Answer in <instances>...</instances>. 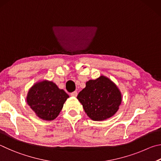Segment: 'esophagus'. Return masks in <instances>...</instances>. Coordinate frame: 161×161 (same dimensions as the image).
Listing matches in <instances>:
<instances>
[{
  "instance_id": "obj_1",
  "label": "esophagus",
  "mask_w": 161,
  "mask_h": 161,
  "mask_svg": "<svg viewBox=\"0 0 161 161\" xmlns=\"http://www.w3.org/2000/svg\"><path fill=\"white\" fill-rule=\"evenodd\" d=\"M77 95H78V92L76 91H74V92H71V93H70V96L76 97V96H77Z\"/></svg>"
}]
</instances>
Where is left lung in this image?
I'll list each match as a JSON object with an SVG mask.
<instances>
[{
  "mask_svg": "<svg viewBox=\"0 0 161 161\" xmlns=\"http://www.w3.org/2000/svg\"><path fill=\"white\" fill-rule=\"evenodd\" d=\"M86 85L77 99L87 115L94 121H103L114 115L122 100V93L114 83L101 75L95 80H88Z\"/></svg>",
  "mask_w": 161,
  "mask_h": 161,
  "instance_id": "8db88e82",
  "label": "left lung"
}]
</instances>
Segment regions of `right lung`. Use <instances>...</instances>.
I'll list each match as a JSON object with an SVG mask.
<instances>
[{"label":"right lung","instance_id":"obj_1","mask_svg":"<svg viewBox=\"0 0 161 161\" xmlns=\"http://www.w3.org/2000/svg\"><path fill=\"white\" fill-rule=\"evenodd\" d=\"M69 95L54 83L44 80L30 89L27 103L38 117L52 121L58 117Z\"/></svg>","mask_w":161,"mask_h":161}]
</instances>
